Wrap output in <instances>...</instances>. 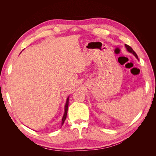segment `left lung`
Returning a JSON list of instances; mask_svg holds the SVG:
<instances>
[{"mask_svg": "<svg viewBox=\"0 0 156 156\" xmlns=\"http://www.w3.org/2000/svg\"><path fill=\"white\" fill-rule=\"evenodd\" d=\"M125 46H126V49H127V50L129 52H130V53H133L135 56V57L136 58H138V56H137V55L136 54V53L135 52L133 51V49H132L131 47L129 46V45H126V44H125Z\"/></svg>", "mask_w": 156, "mask_h": 156, "instance_id": "left-lung-1", "label": "left lung"}]
</instances>
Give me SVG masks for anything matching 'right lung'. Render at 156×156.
<instances>
[{
	"label": "right lung",
	"mask_w": 156,
	"mask_h": 156,
	"mask_svg": "<svg viewBox=\"0 0 156 156\" xmlns=\"http://www.w3.org/2000/svg\"><path fill=\"white\" fill-rule=\"evenodd\" d=\"M68 102H69V97H68V99H67L66 103V105H65V112H64V116H63V117H62V125H61V126H62V125L64 124L66 119L67 112H68Z\"/></svg>",
	"instance_id": "1"
}]
</instances>
